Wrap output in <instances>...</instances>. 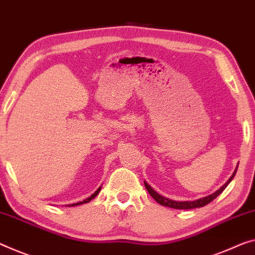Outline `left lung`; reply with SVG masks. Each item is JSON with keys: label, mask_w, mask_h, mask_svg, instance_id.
<instances>
[{"label": "left lung", "mask_w": 255, "mask_h": 255, "mask_svg": "<svg viewBox=\"0 0 255 255\" xmlns=\"http://www.w3.org/2000/svg\"><path fill=\"white\" fill-rule=\"evenodd\" d=\"M238 167V165H237ZM237 167L236 170L234 171V173L232 177H230L228 179V181H227L225 185H223L222 187H220V189H218L215 193L211 194L209 196H205V197H202V198H198L196 199V201H185V202H179V201H173V199H170V198H166L164 197V196L159 195L158 193H156V191L152 189V188L148 185V183L146 181H143L144 183V187H146V189L148 190V193L150 194V196L152 198L155 199L156 202L158 203V204L163 205V206H167V207H171V209H177V210H190V209H196V207H203L209 204V203H211L213 201V199H215L218 197L219 195H220L223 190L226 189V187L229 185L230 182H232V180L234 179L235 174H236V171H237Z\"/></svg>", "instance_id": "obj_1"}]
</instances>
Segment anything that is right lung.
Here are the masks:
<instances>
[{
	"instance_id": "right-lung-1",
	"label": "right lung",
	"mask_w": 255,
	"mask_h": 255,
	"mask_svg": "<svg viewBox=\"0 0 255 255\" xmlns=\"http://www.w3.org/2000/svg\"><path fill=\"white\" fill-rule=\"evenodd\" d=\"M101 190V187H99L98 188V189L95 191V193H93L91 196H90V197H88L87 199H84V201H82V202H77V203H74V204H68L67 206H77V205H82V204H87V203H89L90 201H92L93 198L96 197V196L99 194V191Z\"/></svg>"
}]
</instances>
